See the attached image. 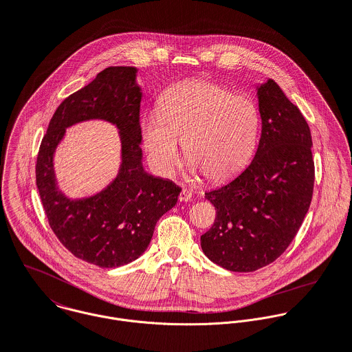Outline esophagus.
<instances>
[{
	"label": "esophagus",
	"mask_w": 352,
	"mask_h": 352,
	"mask_svg": "<svg viewBox=\"0 0 352 352\" xmlns=\"http://www.w3.org/2000/svg\"><path fill=\"white\" fill-rule=\"evenodd\" d=\"M191 198H192V192L187 188H183L180 195H179V201L180 202H188V201H191Z\"/></svg>",
	"instance_id": "obj_1"
}]
</instances>
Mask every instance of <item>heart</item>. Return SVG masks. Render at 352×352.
Returning <instances> with one entry per match:
<instances>
[{"mask_svg":"<svg viewBox=\"0 0 352 352\" xmlns=\"http://www.w3.org/2000/svg\"><path fill=\"white\" fill-rule=\"evenodd\" d=\"M261 116L255 102L219 83L195 79L169 89L158 112L142 121V142L153 169L170 176L180 142L195 169L213 182L237 175L256 147Z\"/></svg>","mask_w":352,"mask_h":352,"instance_id":"b5f03b06","label":"heart"}]
</instances>
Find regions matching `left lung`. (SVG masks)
I'll return each instance as SVG.
<instances>
[{"mask_svg": "<svg viewBox=\"0 0 352 352\" xmlns=\"http://www.w3.org/2000/svg\"><path fill=\"white\" fill-rule=\"evenodd\" d=\"M258 100L262 131L255 157L231 183L205 192L216 220L201 245L210 261L231 272L274 262L298 234L313 198L307 121L272 79L258 89Z\"/></svg>", "mask_w": 352, "mask_h": 352, "instance_id": "obj_1", "label": "left lung"}]
</instances>
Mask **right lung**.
Returning <instances> with one entry per match:
<instances>
[{"label":"right lung","instance_id":"right-lung-1","mask_svg":"<svg viewBox=\"0 0 352 352\" xmlns=\"http://www.w3.org/2000/svg\"><path fill=\"white\" fill-rule=\"evenodd\" d=\"M135 75L133 67H109L67 97L50 120L36 157V187L52 231L76 258L100 267H118L140 256L157 221L176 205L182 191L175 183L153 177L142 168V93ZM90 118L118 125L123 164L105 192L71 201L55 187L52 153L67 126Z\"/></svg>","mask_w":352,"mask_h":352}]
</instances>
